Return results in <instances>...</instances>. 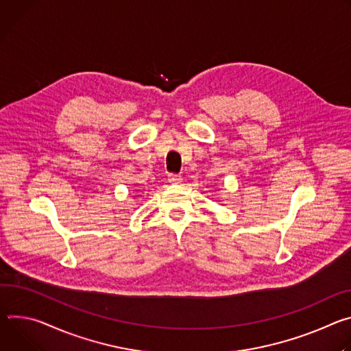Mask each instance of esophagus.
<instances>
[{
    "label": "esophagus",
    "instance_id": "34e87169",
    "mask_svg": "<svg viewBox=\"0 0 351 351\" xmlns=\"http://www.w3.org/2000/svg\"><path fill=\"white\" fill-rule=\"evenodd\" d=\"M169 182H171V184H180L181 182V176L180 174H174V173H170L169 174Z\"/></svg>",
    "mask_w": 351,
    "mask_h": 351
}]
</instances>
